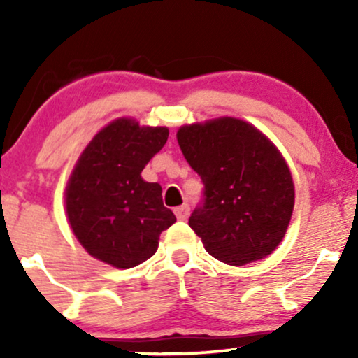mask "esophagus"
<instances>
[{
  "instance_id": "obj_1",
  "label": "esophagus",
  "mask_w": 358,
  "mask_h": 358,
  "mask_svg": "<svg viewBox=\"0 0 358 358\" xmlns=\"http://www.w3.org/2000/svg\"><path fill=\"white\" fill-rule=\"evenodd\" d=\"M175 215L178 220H187L190 215V207L188 205H182V207L175 208Z\"/></svg>"
}]
</instances>
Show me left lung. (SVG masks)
I'll use <instances>...</instances> for the list:
<instances>
[{"label": "left lung", "instance_id": "1", "mask_svg": "<svg viewBox=\"0 0 358 358\" xmlns=\"http://www.w3.org/2000/svg\"><path fill=\"white\" fill-rule=\"evenodd\" d=\"M176 139L203 182V200L188 225L207 252L231 266L273 252L294 207L293 176L278 148L236 117L182 126Z\"/></svg>", "mask_w": 358, "mask_h": 358}]
</instances>
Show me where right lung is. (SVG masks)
<instances>
[{
	"label": "right lung",
	"instance_id": "1",
	"mask_svg": "<svg viewBox=\"0 0 358 358\" xmlns=\"http://www.w3.org/2000/svg\"><path fill=\"white\" fill-rule=\"evenodd\" d=\"M168 127L121 117L102 127L82 151L65 188L71 227L92 257L129 269L158 249L159 234L176 222L162 187L141 178L165 146Z\"/></svg>",
	"mask_w": 358,
	"mask_h": 358
}]
</instances>
